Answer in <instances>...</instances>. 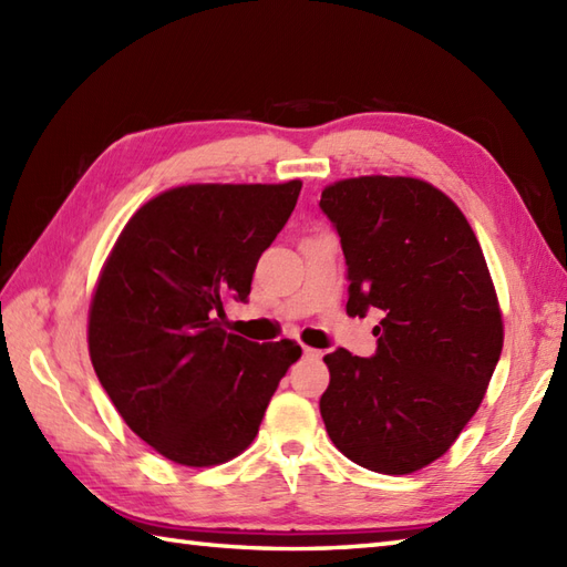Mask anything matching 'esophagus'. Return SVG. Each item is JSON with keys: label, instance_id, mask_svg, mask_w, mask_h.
I'll return each instance as SVG.
<instances>
[{"label": "esophagus", "instance_id": "34e87169", "mask_svg": "<svg viewBox=\"0 0 567 567\" xmlns=\"http://www.w3.org/2000/svg\"><path fill=\"white\" fill-rule=\"evenodd\" d=\"M302 353H305L307 358H321V355H323V353L319 351V348H309V346L302 348Z\"/></svg>", "mask_w": 567, "mask_h": 567}]
</instances>
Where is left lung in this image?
Listing matches in <instances>:
<instances>
[{"mask_svg":"<svg viewBox=\"0 0 567 567\" xmlns=\"http://www.w3.org/2000/svg\"><path fill=\"white\" fill-rule=\"evenodd\" d=\"M341 238L351 317L380 309L378 351L336 348L319 409L336 449L384 475L436 461L477 412L502 353V315L477 238L441 189L353 177L321 192Z\"/></svg>","mask_w":567,"mask_h":567,"instance_id":"obj_1","label":"left lung"}]
</instances>
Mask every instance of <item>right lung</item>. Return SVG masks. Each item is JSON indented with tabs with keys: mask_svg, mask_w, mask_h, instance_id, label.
Segmentation results:
<instances>
[{
	"mask_svg": "<svg viewBox=\"0 0 567 567\" xmlns=\"http://www.w3.org/2000/svg\"><path fill=\"white\" fill-rule=\"evenodd\" d=\"M302 183L187 185L131 216L90 307V358L128 429L189 467L219 465L256 439L270 396L302 355L219 327L248 302L258 258Z\"/></svg>",
	"mask_w": 567,
	"mask_h": 567,
	"instance_id": "right-lung-1",
	"label": "right lung"
}]
</instances>
